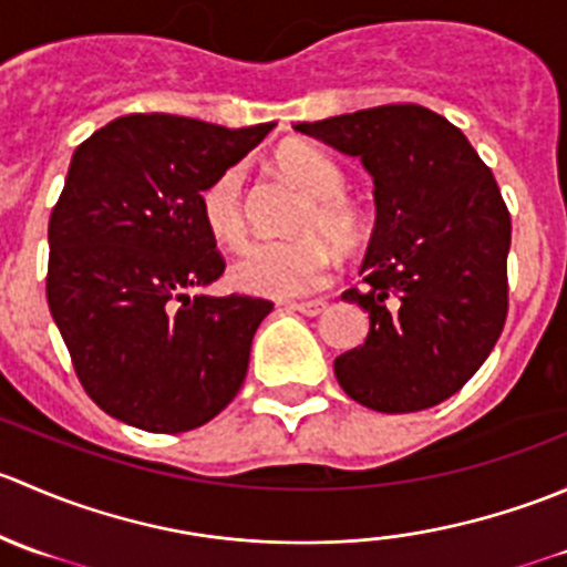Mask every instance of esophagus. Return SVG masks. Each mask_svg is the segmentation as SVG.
Returning <instances> with one entry per match:
<instances>
[{
	"mask_svg": "<svg viewBox=\"0 0 567 567\" xmlns=\"http://www.w3.org/2000/svg\"><path fill=\"white\" fill-rule=\"evenodd\" d=\"M293 307L296 312H301V316H320V312L326 310V307H329V301H323V299H312V301H293Z\"/></svg>",
	"mask_w": 567,
	"mask_h": 567,
	"instance_id": "obj_1",
	"label": "esophagus"
}]
</instances>
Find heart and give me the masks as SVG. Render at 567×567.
<instances>
[{"instance_id":"heart-1","label":"heart","mask_w":567,"mask_h":567,"mask_svg":"<svg viewBox=\"0 0 567 567\" xmlns=\"http://www.w3.org/2000/svg\"><path fill=\"white\" fill-rule=\"evenodd\" d=\"M279 173L310 194L296 230L307 236L290 241H251L233 260L230 279L238 290L268 299H293L323 285L329 274V244L351 251L368 238V214L346 194L340 164L310 142H293L277 153ZM199 210L210 238L236 247L247 236L244 169L227 167L205 186Z\"/></svg>"}]
</instances>
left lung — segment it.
Wrapping results in <instances>:
<instances>
[{"instance_id":"1","label":"left lung","mask_w":567,"mask_h":567,"mask_svg":"<svg viewBox=\"0 0 567 567\" xmlns=\"http://www.w3.org/2000/svg\"><path fill=\"white\" fill-rule=\"evenodd\" d=\"M296 131L362 158L375 227L364 288V346L334 359L348 398L409 414L455 394L494 351L507 318L511 214L461 128L416 104L299 123Z\"/></svg>"}]
</instances>
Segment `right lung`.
I'll return each mask as SVG.
<instances>
[{"label":"right lung","mask_w":567,"mask_h":567,"mask_svg":"<svg viewBox=\"0 0 567 567\" xmlns=\"http://www.w3.org/2000/svg\"><path fill=\"white\" fill-rule=\"evenodd\" d=\"M271 128L125 114L73 153L49 219L45 299L84 392L114 420L183 433L241 390L274 305L188 290L225 274L205 186Z\"/></svg>","instance_id":"right-lung-1"}]
</instances>
